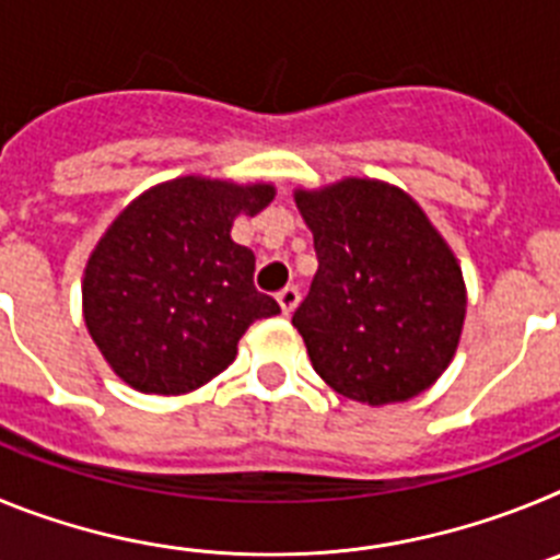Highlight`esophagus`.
<instances>
[{
  "instance_id": "esophagus-1",
  "label": "esophagus",
  "mask_w": 560,
  "mask_h": 560,
  "mask_svg": "<svg viewBox=\"0 0 560 560\" xmlns=\"http://www.w3.org/2000/svg\"><path fill=\"white\" fill-rule=\"evenodd\" d=\"M277 303H280V308H283V314L289 316L291 311L300 305V289H294V285H285L283 291H277Z\"/></svg>"
}]
</instances>
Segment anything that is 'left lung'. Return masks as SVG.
<instances>
[{"mask_svg":"<svg viewBox=\"0 0 560 560\" xmlns=\"http://www.w3.org/2000/svg\"><path fill=\"white\" fill-rule=\"evenodd\" d=\"M294 201L319 269L291 323L319 378L370 407L432 387L459 345L465 283L427 212L375 179L296 190Z\"/></svg>","mask_w":560,"mask_h":560,"instance_id":"1","label":"left lung"}]
</instances>
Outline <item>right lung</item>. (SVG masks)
Masks as SVG:
<instances>
[{"label": "right lung", "instance_id": "right-lung-1", "mask_svg": "<svg viewBox=\"0 0 560 560\" xmlns=\"http://www.w3.org/2000/svg\"><path fill=\"white\" fill-rule=\"evenodd\" d=\"M275 187L179 176L112 221L83 271V319L108 368L148 395H182L224 373L255 319L280 314L252 283L255 255L230 237Z\"/></svg>", "mask_w": 560, "mask_h": 560}]
</instances>
